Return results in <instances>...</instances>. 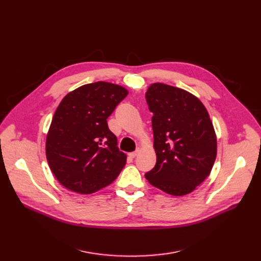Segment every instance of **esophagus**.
<instances>
[{
    "mask_svg": "<svg viewBox=\"0 0 261 261\" xmlns=\"http://www.w3.org/2000/svg\"><path fill=\"white\" fill-rule=\"evenodd\" d=\"M138 153H139V150H136V151H134V152H130V153H129V156H130L131 159H134L136 155H138Z\"/></svg>",
    "mask_w": 261,
    "mask_h": 261,
    "instance_id": "1",
    "label": "esophagus"
}]
</instances>
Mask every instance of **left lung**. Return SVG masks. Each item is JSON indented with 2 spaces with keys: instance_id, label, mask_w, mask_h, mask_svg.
I'll list each match as a JSON object with an SVG mask.
<instances>
[{
  "instance_id": "8db88e82",
  "label": "left lung",
  "mask_w": 261,
  "mask_h": 261,
  "mask_svg": "<svg viewBox=\"0 0 261 261\" xmlns=\"http://www.w3.org/2000/svg\"><path fill=\"white\" fill-rule=\"evenodd\" d=\"M152 116L156 163L149 183L172 196L194 191L210 175L217 138L206 108L189 92L153 84L146 92Z\"/></svg>"
}]
</instances>
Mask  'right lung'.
<instances>
[{
  "instance_id": "1",
  "label": "right lung",
  "mask_w": 261,
  "mask_h": 261,
  "mask_svg": "<svg viewBox=\"0 0 261 261\" xmlns=\"http://www.w3.org/2000/svg\"><path fill=\"white\" fill-rule=\"evenodd\" d=\"M128 95L118 85L97 81L81 86L61 100L46 135L45 152L59 183L89 195L111 184L126 165L107 118Z\"/></svg>"
}]
</instances>
